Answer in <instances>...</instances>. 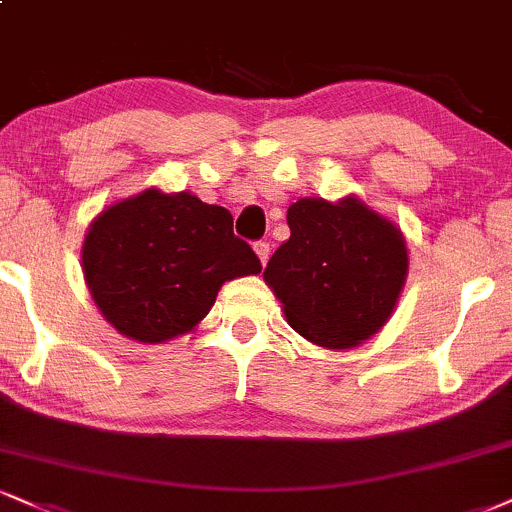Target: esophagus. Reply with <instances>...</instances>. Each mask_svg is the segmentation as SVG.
Instances as JSON below:
<instances>
[{
    "instance_id": "1",
    "label": "esophagus",
    "mask_w": 512,
    "mask_h": 512,
    "mask_svg": "<svg viewBox=\"0 0 512 512\" xmlns=\"http://www.w3.org/2000/svg\"><path fill=\"white\" fill-rule=\"evenodd\" d=\"M255 252H257V257H260V262L267 264L269 255H272V248H269L267 240H257V243H255Z\"/></svg>"
}]
</instances>
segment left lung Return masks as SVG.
Returning a JSON list of instances; mask_svg holds the SVG:
<instances>
[{"mask_svg": "<svg viewBox=\"0 0 512 512\" xmlns=\"http://www.w3.org/2000/svg\"><path fill=\"white\" fill-rule=\"evenodd\" d=\"M291 238L279 245L264 281L283 303L288 324L324 348H353L391 317L408 274L400 231L377 212L303 197L288 207Z\"/></svg>", "mask_w": 512, "mask_h": 512, "instance_id": "left-lung-1", "label": "left lung"}]
</instances>
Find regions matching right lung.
<instances>
[{
    "label": "right lung",
    "mask_w": 512,
    "mask_h": 512,
    "mask_svg": "<svg viewBox=\"0 0 512 512\" xmlns=\"http://www.w3.org/2000/svg\"><path fill=\"white\" fill-rule=\"evenodd\" d=\"M262 262L233 233L229 209L150 188L90 224L83 274L104 319L123 336L162 343L212 310L221 283L260 274Z\"/></svg>",
    "instance_id": "1"
}]
</instances>
